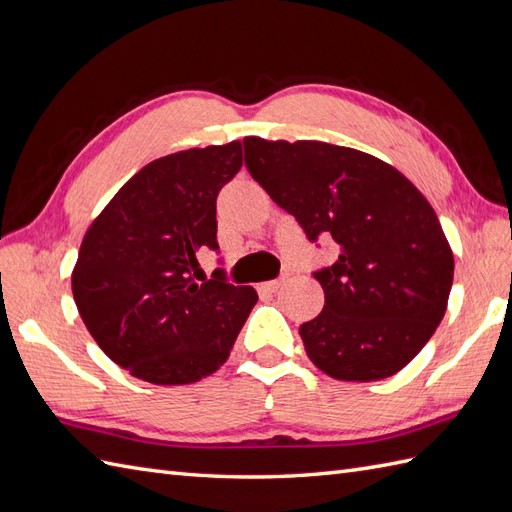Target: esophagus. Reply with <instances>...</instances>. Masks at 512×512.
I'll return each mask as SVG.
<instances>
[{
    "label": "esophagus",
    "instance_id": "1",
    "mask_svg": "<svg viewBox=\"0 0 512 512\" xmlns=\"http://www.w3.org/2000/svg\"><path fill=\"white\" fill-rule=\"evenodd\" d=\"M283 285V279L277 281H266V283H259V292H266V294H274Z\"/></svg>",
    "mask_w": 512,
    "mask_h": 512
}]
</instances>
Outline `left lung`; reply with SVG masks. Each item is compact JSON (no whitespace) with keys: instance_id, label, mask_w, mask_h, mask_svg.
Wrapping results in <instances>:
<instances>
[{"instance_id":"1","label":"left lung","mask_w":512,"mask_h":512,"mask_svg":"<svg viewBox=\"0 0 512 512\" xmlns=\"http://www.w3.org/2000/svg\"><path fill=\"white\" fill-rule=\"evenodd\" d=\"M248 173L309 240L331 233L318 270L324 309L300 326L307 357L337 381H381L411 363L439 326L454 255L426 196L400 170L318 140L244 138Z\"/></svg>"}]
</instances>
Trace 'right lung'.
<instances>
[{
  "mask_svg": "<svg viewBox=\"0 0 512 512\" xmlns=\"http://www.w3.org/2000/svg\"><path fill=\"white\" fill-rule=\"evenodd\" d=\"M242 168V144L153 160L90 222L71 274L77 311L99 348L131 376L188 385L229 359L251 285L199 274V248H218L216 196Z\"/></svg>",
  "mask_w": 512,
  "mask_h": 512,
  "instance_id": "obj_1",
  "label": "right lung"
}]
</instances>
